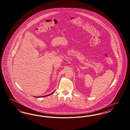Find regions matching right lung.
Wrapping results in <instances>:
<instances>
[{"label": "right lung", "instance_id": "1", "mask_svg": "<svg viewBox=\"0 0 130 130\" xmlns=\"http://www.w3.org/2000/svg\"><path fill=\"white\" fill-rule=\"evenodd\" d=\"M54 93H52L51 94H48V95H45H45H44V96H41V97H44V96H48V95H51V94H52L53 93H54ZM39 97H40V96H39ZM40 97H41V96H40ZM37 98H38V96H37Z\"/></svg>", "mask_w": 130, "mask_h": 130}]
</instances>
